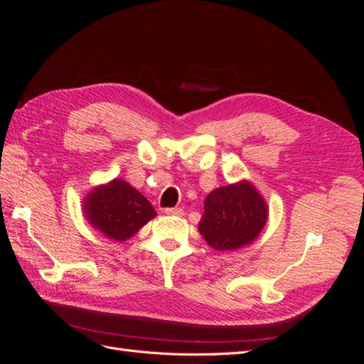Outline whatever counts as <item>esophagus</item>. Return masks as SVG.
<instances>
[{"mask_svg":"<svg viewBox=\"0 0 364 364\" xmlns=\"http://www.w3.org/2000/svg\"><path fill=\"white\" fill-rule=\"evenodd\" d=\"M164 213L167 215H182L183 209L182 208H165Z\"/></svg>","mask_w":364,"mask_h":364,"instance_id":"obj_1","label":"esophagus"}]
</instances>
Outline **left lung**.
<instances>
[{"label": "left lung", "instance_id": "obj_1", "mask_svg": "<svg viewBox=\"0 0 364 364\" xmlns=\"http://www.w3.org/2000/svg\"><path fill=\"white\" fill-rule=\"evenodd\" d=\"M267 214V205L249 182L226 185L208 194L199 230L215 250H232L259 235Z\"/></svg>", "mask_w": 364, "mask_h": 364}]
</instances>
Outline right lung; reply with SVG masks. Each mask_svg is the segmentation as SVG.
<instances>
[{"mask_svg": "<svg viewBox=\"0 0 364 364\" xmlns=\"http://www.w3.org/2000/svg\"><path fill=\"white\" fill-rule=\"evenodd\" d=\"M83 211L87 222L115 241L129 240L156 215L146 197L121 179L87 194Z\"/></svg>", "mask_w": 364, "mask_h": 364, "instance_id": "right-lung-1", "label": "right lung"}]
</instances>
